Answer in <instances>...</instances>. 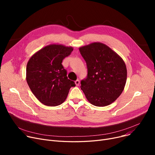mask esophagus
Listing matches in <instances>:
<instances>
[{
	"mask_svg": "<svg viewBox=\"0 0 155 155\" xmlns=\"http://www.w3.org/2000/svg\"><path fill=\"white\" fill-rule=\"evenodd\" d=\"M75 84H76L77 86H78L79 84H80V80L77 79V80L75 81Z\"/></svg>",
	"mask_w": 155,
	"mask_h": 155,
	"instance_id": "1",
	"label": "esophagus"
}]
</instances>
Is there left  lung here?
<instances>
[{"mask_svg": "<svg viewBox=\"0 0 155 155\" xmlns=\"http://www.w3.org/2000/svg\"><path fill=\"white\" fill-rule=\"evenodd\" d=\"M87 63V76L80 88L95 106L104 107L114 102L123 92L127 79L124 61L103 43H93L79 48Z\"/></svg>", "mask_w": 155, "mask_h": 155, "instance_id": "8db88e82", "label": "left lung"}]
</instances>
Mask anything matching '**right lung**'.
<instances>
[{
  "mask_svg": "<svg viewBox=\"0 0 155 155\" xmlns=\"http://www.w3.org/2000/svg\"><path fill=\"white\" fill-rule=\"evenodd\" d=\"M73 51L72 47L50 45L32 55L26 67L27 83L36 98L48 106H57L67 99L73 81L68 79L63 60Z\"/></svg>",
  "mask_w": 155,
  "mask_h": 155,
  "instance_id": "right-lung-1",
  "label": "right lung"
}]
</instances>
